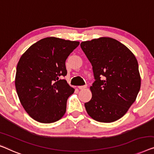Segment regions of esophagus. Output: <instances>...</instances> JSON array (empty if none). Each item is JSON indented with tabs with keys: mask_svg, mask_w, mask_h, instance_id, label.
I'll use <instances>...</instances> for the list:
<instances>
[{
	"mask_svg": "<svg viewBox=\"0 0 154 154\" xmlns=\"http://www.w3.org/2000/svg\"><path fill=\"white\" fill-rule=\"evenodd\" d=\"M87 85H83V86H79V90H84V89H85V88H87Z\"/></svg>",
	"mask_w": 154,
	"mask_h": 154,
	"instance_id": "esophagus-1",
	"label": "esophagus"
}]
</instances>
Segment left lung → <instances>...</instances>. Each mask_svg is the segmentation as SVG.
<instances>
[{
	"mask_svg": "<svg viewBox=\"0 0 154 154\" xmlns=\"http://www.w3.org/2000/svg\"><path fill=\"white\" fill-rule=\"evenodd\" d=\"M81 47L92 64L95 81L92 99L85 103L88 114L103 123L118 120L136 99L141 85L134 54L117 40L99 37L82 42Z\"/></svg>",
	"mask_w": 154,
	"mask_h": 154,
	"instance_id": "8db88e82",
	"label": "left lung"
}]
</instances>
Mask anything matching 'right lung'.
<instances>
[{
	"mask_svg": "<svg viewBox=\"0 0 154 154\" xmlns=\"http://www.w3.org/2000/svg\"><path fill=\"white\" fill-rule=\"evenodd\" d=\"M80 42L50 37L28 48L17 64L15 87L19 101L30 117L40 123L60 119L66 101L74 92L66 80L65 62Z\"/></svg>",
	"mask_w": 154,
	"mask_h": 154,
	"instance_id": "right-lung-1",
	"label": "right lung"
}]
</instances>
